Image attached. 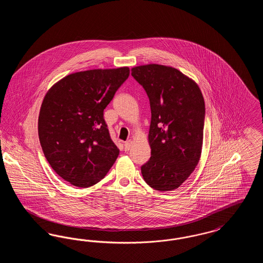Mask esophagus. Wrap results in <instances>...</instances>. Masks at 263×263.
<instances>
[{
    "instance_id": "34e87169",
    "label": "esophagus",
    "mask_w": 263,
    "mask_h": 263,
    "mask_svg": "<svg viewBox=\"0 0 263 263\" xmlns=\"http://www.w3.org/2000/svg\"><path fill=\"white\" fill-rule=\"evenodd\" d=\"M132 144H133V142H132L131 140H128L127 142H125V144H124V150H125L126 152L130 150L131 147H132Z\"/></svg>"
}]
</instances>
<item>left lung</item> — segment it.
I'll return each instance as SVG.
<instances>
[{"label": "left lung", "instance_id": "obj_1", "mask_svg": "<svg viewBox=\"0 0 263 263\" xmlns=\"http://www.w3.org/2000/svg\"><path fill=\"white\" fill-rule=\"evenodd\" d=\"M131 74L150 100L149 162L141 173L151 187L168 191L179 187L200 160L205 103L191 78L171 66L147 64Z\"/></svg>", "mask_w": 263, "mask_h": 263}]
</instances>
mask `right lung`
Instances as JSON below:
<instances>
[{
    "instance_id": "1",
    "label": "right lung",
    "mask_w": 263,
    "mask_h": 263,
    "mask_svg": "<svg viewBox=\"0 0 263 263\" xmlns=\"http://www.w3.org/2000/svg\"><path fill=\"white\" fill-rule=\"evenodd\" d=\"M129 74L128 67L81 71L46 92L38 117L39 141L51 167L72 185H95L115 163L119 149L103 110Z\"/></svg>"
}]
</instances>
